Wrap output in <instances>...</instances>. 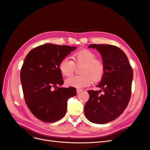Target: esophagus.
I'll list each match as a JSON object with an SVG mask.
<instances>
[{
  "mask_svg": "<svg viewBox=\"0 0 150 150\" xmlns=\"http://www.w3.org/2000/svg\"><path fill=\"white\" fill-rule=\"evenodd\" d=\"M83 91V89H79V88H77V89H76V91H77V93H81V91Z\"/></svg>",
  "mask_w": 150,
  "mask_h": 150,
  "instance_id": "obj_1",
  "label": "esophagus"
}]
</instances>
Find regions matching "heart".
Masks as SVG:
<instances>
[{
    "label": "heart",
    "instance_id": "b5f03b06",
    "mask_svg": "<svg viewBox=\"0 0 150 150\" xmlns=\"http://www.w3.org/2000/svg\"><path fill=\"white\" fill-rule=\"evenodd\" d=\"M95 57L96 56L92 51L83 49L73 54L74 61L68 57L62 59L59 64V69L65 76L73 74L76 64H83L80 70L82 74L72 76L66 79V83L68 86L83 88L91 84L93 80L97 82L102 79L105 71V66L101 60Z\"/></svg>",
    "mask_w": 150,
    "mask_h": 150
}]
</instances>
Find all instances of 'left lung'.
Returning <instances> with one entry per match:
<instances>
[{
  "instance_id": "1",
  "label": "left lung",
  "mask_w": 150,
  "mask_h": 150,
  "mask_svg": "<svg viewBox=\"0 0 150 150\" xmlns=\"http://www.w3.org/2000/svg\"><path fill=\"white\" fill-rule=\"evenodd\" d=\"M101 54L105 71L97 87L102 90H88L89 99L84 106V114L89 121L104 124L120 116L128 106L131 98L133 78L132 67L121 49L109 44H91Z\"/></svg>"
}]
</instances>
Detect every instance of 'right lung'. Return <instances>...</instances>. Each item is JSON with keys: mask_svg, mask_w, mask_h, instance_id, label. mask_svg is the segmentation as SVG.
Instances as JSON below:
<instances>
[{"mask_svg": "<svg viewBox=\"0 0 150 150\" xmlns=\"http://www.w3.org/2000/svg\"><path fill=\"white\" fill-rule=\"evenodd\" d=\"M76 47L45 44L26 56L21 81L27 106L38 119L46 122L61 120L67 110L68 99L76 95L74 87L60 88L64 81L59 64Z\"/></svg>", "mask_w": 150, "mask_h": 150, "instance_id": "1", "label": "right lung"}]
</instances>
